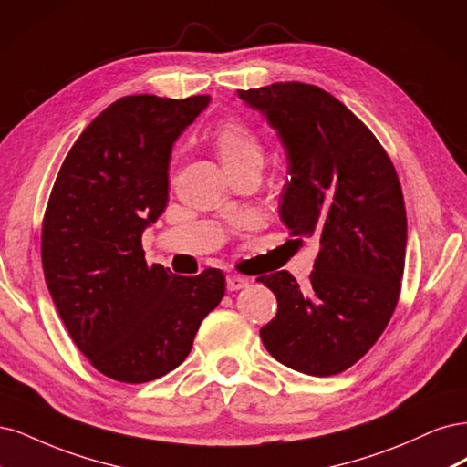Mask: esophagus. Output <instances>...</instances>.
I'll return each mask as SVG.
<instances>
[{
    "instance_id": "1",
    "label": "esophagus",
    "mask_w": 467,
    "mask_h": 467,
    "mask_svg": "<svg viewBox=\"0 0 467 467\" xmlns=\"http://www.w3.org/2000/svg\"><path fill=\"white\" fill-rule=\"evenodd\" d=\"M250 281L246 277H240V275H227V289L229 291H240L248 287Z\"/></svg>"
}]
</instances>
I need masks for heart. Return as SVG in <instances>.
<instances>
[{
  "instance_id": "1",
  "label": "heart",
  "mask_w": 467,
  "mask_h": 467,
  "mask_svg": "<svg viewBox=\"0 0 467 467\" xmlns=\"http://www.w3.org/2000/svg\"><path fill=\"white\" fill-rule=\"evenodd\" d=\"M212 145L229 174L252 167L262 169L264 149L260 138L243 119L229 118L221 122L212 135Z\"/></svg>"
}]
</instances>
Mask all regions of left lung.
Listing matches in <instances>:
<instances>
[{"label":"left lung","mask_w":467,"mask_h":467,"mask_svg":"<svg viewBox=\"0 0 467 467\" xmlns=\"http://www.w3.org/2000/svg\"><path fill=\"white\" fill-rule=\"evenodd\" d=\"M236 95L287 153L281 221L320 243L305 287L285 269L260 277L277 298L262 341L293 370L339 374L382 336L398 305L408 217L396 169L372 131L320 87L287 81Z\"/></svg>","instance_id":"obj_1"}]
</instances>
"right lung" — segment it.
I'll list each match as a JSON object with an SVG mask.
<instances>
[{
    "label": "right lung",
    "mask_w": 467,
    "mask_h": 467,
    "mask_svg": "<svg viewBox=\"0 0 467 467\" xmlns=\"http://www.w3.org/2000/svg\"><path fill=\"white\" fill-rule=\"evenodd\" d=\"M133 95L112 102L73 143L42 223V267L71 339L109 379L143 384L188 357L224 275L147 265L141 234L169 202L172 145L209 104Z\"/></svg>",
    "instance_id": "1"
}]
</instances>
